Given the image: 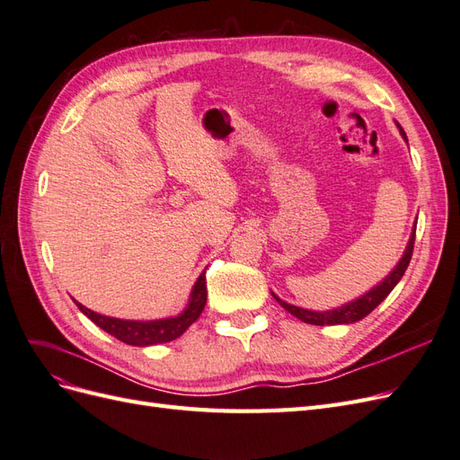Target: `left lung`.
I'll return each mask as SVG.
<instances>
[{
  "label": "left lung",
  "instance_id": "1",
  "mask_svg": "<svg viewBox=\"0 0 460 460\" xmlns=\"http://www.w3.org/2000/svg\"><path fill=\"white\" fill-rule=\"evenodd\" d=\"M397 128H399V132L402 136V140L407 142V134H405V130L401 128V124H397ZM414 235H416V222H414L412 232H411L407 249H405V252H402V257L395 264V269L389 272L378 286H374L370 291H367L365 296H360L358 299H353L349 303H345V305H341V307H338V309H332V311H309V309H301V307H296V305L282 301L276 294H272V297L278 303H280L288 313L297 316L299 320H303V323H307V324H314V326L353 324V323H357V320L370 314L389 294H392V289L399 284V280L402 278V274H405L409 262H411V257H412Z\"/></svg>",
  "mask_w": 460,
  "mask_h": 460
}]
</instances>
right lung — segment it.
I'll return each instance as SVG.
<instances>
[{
  "label": "right lung",
  "mask_w": 460,
  "mask_h": 460,
  "mask_svg": "<svg viewBox=\"0 0 460 460\" xmlns=\"http://www.w3.org/2000/svg\"><path fill=\"white\" fill-rule=\"evenodd\" d=\"M76 303V307L84 313L93 324L105 330L111 336L120 340L122 343L136 345V347H147V345H157V343H166L172 341L176 338L182 336V333L196 323L199 314L205 309L207 303V282H205V270L199 274L191 288V294L188 299L186 309L169 318H159V320H122V318H113V316H105L100 313H93L86 309L84 305Z\"/></svg>",
  "instance_id": "obj_1"
}]
</instances>
